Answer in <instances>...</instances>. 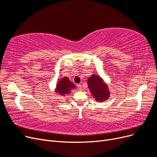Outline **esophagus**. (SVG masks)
Returning <instances> with one entry per match:
<instances>
[{"label":"esophagus","mask_w":157,"mask_h":157,"mask_svg":"<svg viewBox=\"0 0 157 157\" xmlns=\"http://www.w3.org/2000/svg\"><path fill=\"white\" fill-rule=\"evenodd\" d=\"M77 87H78V90H82V86H81V84H78V85H77Z\"/></svg>","instance_id":"esophagus-1"}]
</instances>
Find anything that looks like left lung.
I'll return each instance as SVG.
<instances>
[{"instance_id":"left-lung-1","label":"left lung","mask_w":157,"mask_h":157,"mask_svg":"<svg viewBox=\"0 0 157 157\" xmlns=\"http://www.w3.org/2000/svg\"><path fill=\"white\" fill-rule=\"evenodd\" d=\"M87 82L90 92L96 101H105L110 97L111 92L108 84L99 75L92 74L88 78Z\"/></svg>"}]
</instances>
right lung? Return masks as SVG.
<instances>
[{
    "label": "right lung",
    "mask_w": 157,
    "mask_h": 157,
    "mask_svg": "<svg viewBox=\"0 0 157 157\" xmlns=\"http://www.w3.org/2000/svg\"><path fill=\"white\" fill-rule=\"evenodd\" d=\"M75 88V84L71 82L68 77H64L59 79L56 84V86L54 88V92L56 95H59V96L64 97L67 95H69L71 90Z\"/></svg>",
    "instance_id": "1"
}]
</instances>
